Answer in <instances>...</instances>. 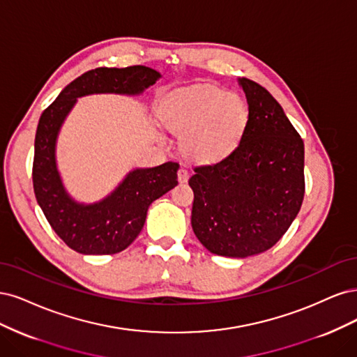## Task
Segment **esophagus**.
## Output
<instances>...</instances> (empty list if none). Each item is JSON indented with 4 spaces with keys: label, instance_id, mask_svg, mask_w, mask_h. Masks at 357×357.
I'll list each match as a JSON object with an SVG mask.
<instances>
[{
    "label": "esophagus",
    "instance_id": "34e87169",
    "mask_svg": "<svg viewBox=\"0 0 357 357\" xmlns=\"http://www.w3.org/2000/svg\"><path fill=\"white\" fill-rule=\"evenodd\" d=\"M190 176V170L187 169V166H181L178 170V178L181 182H187Z\"/></svg>",
    "mask_w": 357,
    "mask_h": 357
}]
</instances>
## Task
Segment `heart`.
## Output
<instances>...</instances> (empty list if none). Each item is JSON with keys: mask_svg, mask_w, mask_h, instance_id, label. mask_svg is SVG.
I'll use <instances>...</instances> for the list:
<instances>
[{"mask_svg": "<svg viewBox=\"0 0 357 357\" xmlns=\"http://www.w3.org/2000/svg\"><path fill=\"white\" fill-rule=\"evenodd\" d=\"M246 123L245 100L212 84L179 90L166 109L169 129L185 137L187 153L200 162H216L231 153Z\"/></svg>", "mask_w": 357, "mask_h": 357, "instance_id": "obj_1", "label": "heart"}]
</instances>
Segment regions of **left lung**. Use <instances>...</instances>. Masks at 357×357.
Listing matches in <instances>:
<instances>
[{
    "label": "left lung",
    "mask_w": 357,
    "mask_h": 357,
    "mask_svg": "<svg viewBox=\"0 0 357 357\" xmlns=\"http://www.w3.org/2000/svg\"><path fill=\"white\" fill-rule=\"evenodd\" d=\"M248 123L221 162L195 166L191 225L215 255L246 258L273 248L301 209L304 142L267 89L240 78Z\"/></svg>",
    "instance_id": "obj_1"
}]
</instances>
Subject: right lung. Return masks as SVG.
Wrapping results in <instances>:
<instances>
[{"instance_id":"right-lung-1","label":"right lung","mask_w":357,"mask_h":357,"mask_svg":"<svg viewBox=\"0 0 357 357\" xmlns=\"http://www.w3.org/2000/svg\"><path fill=\"white\" fill-rule=\"evenodd\" d=\"M162 77L148 66L96 68L68 84L41 114L36 133L32 183L49 224L65 243L83 255H112L124 250L141 233L146 211L178 183L179 165L135 169L108 197L77 203L63 188L56 167V139L77 98L93 93L141 95Z\"/></svg>"}]
</instances>
